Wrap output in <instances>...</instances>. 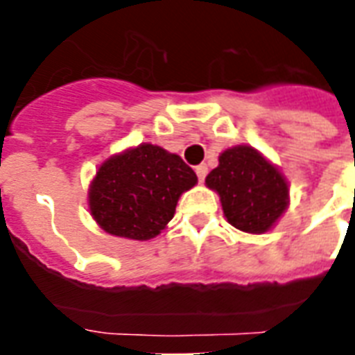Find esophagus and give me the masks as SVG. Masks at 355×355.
<instances>
[{"mask_svg": "<svg viewBox=\"0 0 355 355\" xmlns=\"http://www.w3.org/2000/svg\"><path fill=\"white\" fill-rule=\"evenodd\" d=\"M195 173H197V177H199V182H202L208 175V166L206 164H200V166L195 167Z\"/></svg>", "mask_w": 355, "mask_h": 355, "instance_id": "obj_1", "label": "esophagus"}]
</instances>
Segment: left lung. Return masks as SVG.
<instances>
[{"instance_id": "1", "label": "left lung", "mask_w": 355, "mask_h": 355, "mask_svg": "<svg viewBox=\"0 0 355 355\" xmlns=\"http://www.w3.org/2000/svg\"><path fill=\"white\" fill-rule=\"evenodd\" d=\"M205 182L219 195L227 221L241 232H269L289 206V182L284 173L250 145L223 150L219 166Z\"/></svg>"}]
</instances>
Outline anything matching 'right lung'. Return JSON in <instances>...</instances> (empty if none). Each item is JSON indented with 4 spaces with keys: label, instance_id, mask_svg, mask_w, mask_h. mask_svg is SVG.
<instances>
[{
    "label": "right lung",
    "instance_id": "1",
    "mask_svg": "<svg viewBox=\"0 0 355 355\" xmlns=\"http://www.w3.org/2000/svg\"><path fill=\"white\" fill-rule=\"evenodd\" d=\"M197 175L160 145L141 144L108 156L88 188L94 221L110 236L147 241L167 227Z\"/></svg>",
    "mask_w": 355,
    "mask_h": 355
}]
</instances>
